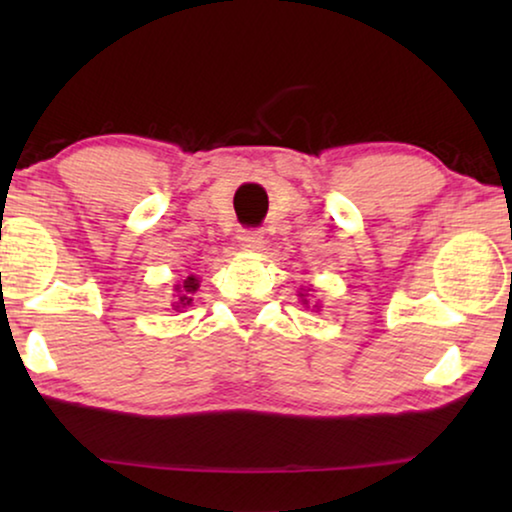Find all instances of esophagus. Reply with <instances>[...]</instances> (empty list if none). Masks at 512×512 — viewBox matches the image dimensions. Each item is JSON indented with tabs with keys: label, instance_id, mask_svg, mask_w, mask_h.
<instances>
[{
	"label": "esophagus",
	"instance_id": "34e87169",
	"mask_svg": "<svg viewBox=\"0 0 512 512\" xmlns=\"http://www.w3.org/2000/svg\"><path fill=\"white\" fill-rule=\"evenodd\" d=\"M237 240H240V247H244V249H261L263 237L258 230H242Z\"/></svg>",
	"mask_w": 512,
	"mask_h": 512
}]
</instances>
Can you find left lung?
I'll return each mask as SVG.
<instances>
[{
  "mask_svg": "<svg viewBox=\"0 0 512 512\" xmlns=\"http://www.w3.org/2000/svg\"><path fill=\"white\" fill-rule=\"evenodd\" d=\"M300 298H303V303L307 305V300H305V293H300Z\"/></svg>",
  "mask_w": 512,
  "mask_h": 512,
  "instance_id": "obj_1",
  "label": "left lung"
}]
</instances>
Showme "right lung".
<instances>
[{
  "mask_svg": "<svg viewBox=\"0 0 512 512\" xmlns=\"http://www.w3.org/2000/svg\"><path fill=\"white\" fill-rule=\"evenodd\" d=\"M198 286H200V282H198V277L195 275H188L186 279H184V284H179L177 286V293H179V303H177V307H184V305H191V296L195 291H198Z\"/></svg>",
  "mask_w": 512,
  "mask_h": 512,
  "instance_id": "obj_1",
  "label": "right lung"
}]
</instances>
